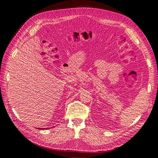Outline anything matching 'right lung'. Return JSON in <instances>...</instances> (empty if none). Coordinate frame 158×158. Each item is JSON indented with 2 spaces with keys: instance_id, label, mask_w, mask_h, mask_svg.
I'll use <instances>...</instances> for the list:
<instances>
[{
  "instance_id": "right-lung-1",
  "label": "right lung",
  "mask_w": 158,
  "mask_h": 158,
  "mask_svg": "<svg viewBox=\"0 0 158 158\" xmlns=\"http://www.w3.org/2000/svg\"><path fill=\"white\" fill-rule=\"evenodd\" d=\"M46 128H40V129H46Z\"/></svg>"
}]
</instances>
